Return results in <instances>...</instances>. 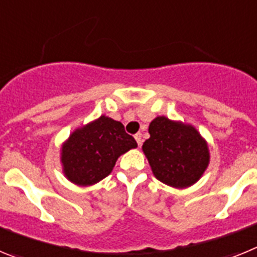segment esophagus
I'll use <instances>...</instances> for the list:
<instances>
[{
	"instance_id": "obj_1",
	"label": "esophagus",
	"mask_w": 257,
	"mask_h": 257,
	"mask_svg": "<svg viewBox=\"0 0 257 257\" xmlns=\"http://www.w3.org/2000/svg\"><path fill=\"white\" fill-rule=\"evenodd\" d=\"M135 140H136V143H138V145H142V143H143V139H142V134L140 133H138V134H135Z\"/></svg>"
}]
</instances>
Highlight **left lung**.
I'll use <instances>...</instances> for the list:
<instances>
[{"mask_svg":"<svg viewBox=\"0 0 257 257\" xmlns=\"http://www.w3.org/2000/svg\"><path fill=\"white\" fill-rule=\"evenodd\" d=\"M149 134L143 152L160 181L174 188L189 187L207 169V144L194 127L157 117L149 124Z\"/></svg>","mask_w":257,"mask_h":257,"instance_id":"obj_1","label":"left lung"}]
</instances>
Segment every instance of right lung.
Here are the masks:
<instances>
[{
	"mask_svg": "<svg viewBox=\"0 0 257 257\" xmlns=\"http://www.w3.org/2000/svg\"><path fill=\"white\" fill-rule=\"evenodd\" d=\"M135 139L121 122L101 115L74 131L61 149L64 172L78 185H91L112 172L121 154L136 148Z\"/></svg>",
	"mask_w": 257,
	"mask_h": 257,
	"instance_id": "1",
	"label": "right lung"
}]
</instances>
